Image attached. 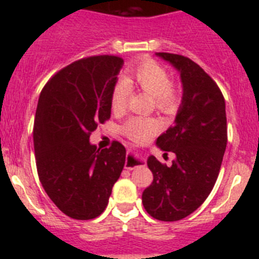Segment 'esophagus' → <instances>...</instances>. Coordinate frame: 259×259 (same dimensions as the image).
<instances>
[{
    "mask_svg": "<svg viewBox=\"0 0 259 259\" xmlns=\"http://www.w3.org/2000/svg\"><path fill=\"white\" fill-rule=\"evenodd\" d=\"M139 164H140V162L137 161L136 158H135V155L132 154L131 152L128 153L127 158H125V162H124L125 168H127V170H134V168H136Z\"/></svg>",
    "mask_w": 259,
    "mask_h": 259,
    "instance_id": "obj_1",
    "label": "esophagus"
}]
</instances>
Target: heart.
<instances>
[{
	"mask_svg": "<svg viewBox=\"0 0 259 259\" xmlns=\"http://www.w3.org/2000/svg\"><path fill=\"white\" fill-rule=\"evenodd\" d=\"M131 75L139 88L154 97L158 109L171 113L178 107L179 95L170 85V76L162 66L153 61H144L131 71ZM130 95L131 84L127 79H120L111 93V107L114 111L124 109ZM161 130V120L148 116H131L122 125L123 134L135 143H145Z\"/></svg>",
	"mask_w": 259,
	"mask_h": 259,
	"instance_id": "obj_1",
	"label": "heart"
}]
</instances>
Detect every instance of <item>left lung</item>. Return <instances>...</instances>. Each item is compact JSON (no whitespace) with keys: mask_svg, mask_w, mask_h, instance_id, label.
<instances>
[{"mask_svg":"<svg viewBox=\"0 0 259 259\" xmlns=\"http://www.w3.org/2000/svg\"><path fill=\"white\" fill-rule=\"evenodd\" d=\"M180 74L183 96L174 125L157 139V146L172 152L164 166L148 158L152 184L143 192L148 214L163 222L188 217L207 198L219 175L227 146L226 102L214 80L187 57L155 53Z\"/></svg>","mask_w":259,"mask_h":259,"instance_id":"obj_1","label":"left lung"}]
</instances>
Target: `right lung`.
Masks as SVG:
<instances>
[{
	"mask_svg": "<svg viewBox=\"0 0 259 259\" xmlns=\"http://www.w3.org/2000/svg\"><path fill=\"white\" fill-rule=\"evenodd\" d=\"M123 63L114 56L80 59L54 75L38 98L33 127L38 178L50 200L70 218L101 215L124 167L122 144L114 141L100 150L89 141L110 118Z\"/></svg>",
	"mask_w": 259,
	"mask_h": 259,
	"instance_id": "right-lung-1",
	"label": "right lung"
}]
</instances>
